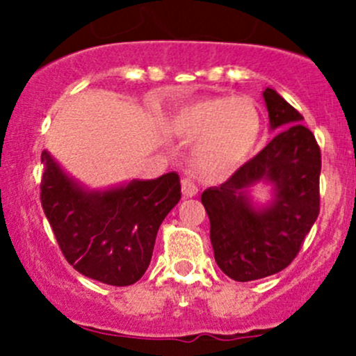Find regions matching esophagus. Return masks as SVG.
Listing matches in <instances>:
<instances>
[{"label": "esophagus", "mask_w": 356, "mask_h": 356, "mask_svg": "<svg viewBox=\"0 0 356 356\" xmlns=\"http://www.w3.org/2000/svg\"><path fill=\"white\" fill-rule=\"evenodd\" d=\"M181 184H182V196H184V198H193V196H196V193H198V186H196L191 179L184 177L181 181Z\"/></svg>", "instance_id": "esophagus-1"}]
</instances>
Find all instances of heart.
<instances>
[{"label":"heart","mask_w":356,"mask_h":356,"mask_svg":"<svg viewBox=\"0 0 356 356\" xmlns=\"http://www.w3.org/2000/svg\"><path fill=\"white\" fill-rule=\"evenodd\" d=\"M168 129L182 138H196L191 161L204 177H222L243 165L260 138L261 118L248 98L215 96L181 106Z\"/></svg>","instance_id":"1"}]
</instances>
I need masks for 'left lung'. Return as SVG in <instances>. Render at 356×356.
Masks as SVG:
<instances>
[{"instance_id":"1","label":"left lung","mask_w":356,"mask_h":356,"mask_svg":"<svg viewBox=\"0 0 356 356\" xmlns=\"http://www.w3.org/2000/svg\"><path fill=\"white\" fill-rule=\"evenodd\" d=\"M272 129L281 132L225 182L208 188L201 203L210 218L215 261L238 282L284 270L296 258L321 211V148L303 117L274 89L264 91ZM275 182L276 200L257 212L244 191L254 181Z\"/></svg>"}]
</instances>
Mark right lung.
<instances>
[{
	"instance_id": "obj_1",
	"label": "right lung",
	"mask_w": 356,
	"mask_h": 356,
	"mask_svg": "<svg viewBox=\"0 0 356 356\" xmlns=\"http://www.w3.org/2000/svg\"><path fill=\"white\" fill-rule=\"evenodd\" d=\"M41 204L56 243L72 267L110 286H131L152 261L156 232L181 200L175 172L88 193L42 152Z\"/></svg>"
}]
</instances>
